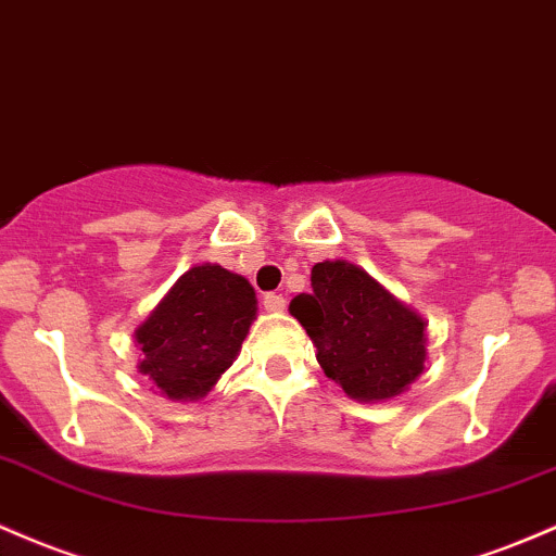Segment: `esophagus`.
Wrapping results in <instances>:
<instances>
[{
    "label": "esophagus",
    "instance_id": "34e87169",
    "mask_svg": "<svg viewBox=\"0 0 556 556\" xmlns=\"http://www.w3.org/2000/svg\"><path fill=\"white\" fill-rule=\"evenodd\" d=\"M264 308L266 311H282L285 308V298L277 295V292H266V295H264Z\"/></svg>",
    "mask_w": 556,
    "mask_h": 556
}]
</instances>
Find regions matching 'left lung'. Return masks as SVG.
Returning a JSON list of instances; mask_svg holds the SVG:
<instances>
[{
  "instance_id": "8db88e82",
  "label": "left lung",
  "mask_w": 556,
  "mask_h": 556,
  "mask_svg": "<svg viewBox=\"0 0 556 556\" xmlns=\"http://www.w3.org/2000/svg\"><path fill=\"white\" fill-rule=\"evenodd\" d=\"M290 314L316 345V362L351 399L388 401L422 375L425 319L348 261L311 268V292Z\"/></svg>"
}]
</instances>
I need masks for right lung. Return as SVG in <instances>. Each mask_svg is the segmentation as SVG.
<instances>
[{
    "instance_id": "right-lung-1",
    "label": "right lung",
    "mask_w": 556,
    "mask_h": 556,
    "mask_svg": "<svg viewBox=\"0 0 556 556\" xmlns=\"http://www.w3.org/2000/svg\"><path fill=\"white\" fill-rule=\"evenodd\" d=\"M255 290L218 264L192 266L137 327L139 371L170 401H198L240 353L255 319Z\"/></svg>"
}]
</instances>
